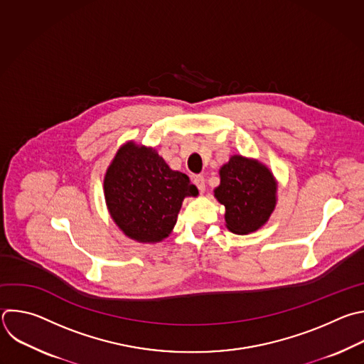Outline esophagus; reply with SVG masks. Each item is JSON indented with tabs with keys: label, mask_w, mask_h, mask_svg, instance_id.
<instances>
[{
	"label": "esophagus",
	"mask_w": 364,
	"mask_h": 364,
	"mask_svg": "<svg viewBox=\"0 0 364 364\" xmlns=\"http://www.w3.org/2000/svg\"><path fill=\"white\" fill-rule=\"evenodd\" d=\"M194 184L197 186V188H198L200 193H204V190H205V180H204V176H201V174L196 176V177H194Z\"/></svg>",
	"instance_id": "1"
}]
</instances>
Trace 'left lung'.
Masks as SVG:
<instances>
[{
	"instance_id": "obj_1",
	"label": "left lung",
	"mask_w": 364,
	"mask_h": 364,
	"mask_svg": "<svg viewBox=\"0 0 364 364\" xmlns=\"http://www.w3.org/2000/svg\"><path fill=\"white\" fill-rule=\"evenodd\" d=\"M277 183L257 160L231 156L220 168L214 197L225 207V225L235 234H249L267 223L277 201Z\"/></svg>"
}]
</instances>
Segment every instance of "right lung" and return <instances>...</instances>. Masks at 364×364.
Listing matches in <instances>:
<instances>
[{
  "label": "right lung",
  "instance_id": "add662e5",
  "mask_svg": "<svg viewBox=\"0 0 364 364\" xmlns=\"http://www.w3.org/2000/svg\"><path fill=\"white\" fill-rule=\"evenodd\" d=\"M198 190L159 153L134 141L121 146L107 168L104 196L111 218L139 243H159L176 225L186 197Z\"/></svg>",
  "mask_w": 364,
  "mask_h": 364
}]
</instances>
